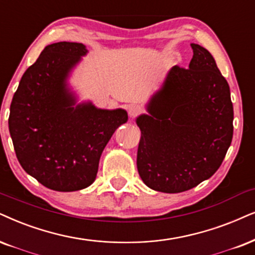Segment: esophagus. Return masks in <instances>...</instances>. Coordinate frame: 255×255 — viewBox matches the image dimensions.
I'll return each instance as SVG.
<instances>
[{
	"label": "esophagus",
	"instance_id": "1",
	"mask_svg": "<svg viewBox=\"0 0 255 255\" xmlns=\"http://www.w3.org/2000/svg\"><path fill=\"white\" fill-rule=\"evenodd\" d=\"M140 112H141L140 107H137V106H135V105H131V106H129V108H128V114H129L130 118L137 117V115L140 114Z\"/></svg>",
	"mask_w": 255,
	"mask_h": 255
}]
</instances>
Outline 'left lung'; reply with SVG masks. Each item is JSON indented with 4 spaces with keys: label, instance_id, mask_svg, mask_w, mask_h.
I'll return each instance as SVG.
<instances>
[{
    "label": "left lung",
    "instance_id": "left-lung-1",
    "mask_svg": "<svg viewBox=\"0 0 255 255\" xmlns=\"http://www.w3.org/2000/svg\"><path fill=\"white\" fill-rule=\"evenodd\" d=\"M188 69L175 66L136 118V166L144 185L162 193L188 191L221 166L233 137L230 86L214 57L191 43Z\"/></svg>",
    "mask_w": 255,
    "mask_h": 255
}]
</instances>
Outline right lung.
Wrapping results in <instances>:
<instances>
[{"instance_id":"1","label":"right lung","mask_w":255,"mask_h":255,"mask_svg":"<svg viewBox=\"0 0 255 255\" xmlns=\"http://www.w3.org/2000/svg\"><path fill=\"white\" fill-rule=\"evenodd\" d=\"M87 54L77 42L47 46L25 70L10 105L9 131L18 162L53 191L92 185L106 144L128 120L122 108L77 104L68 80Z\"/></svg>"}]
</instances>
